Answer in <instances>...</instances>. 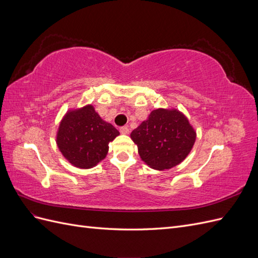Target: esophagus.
I'll return each instance as SVG.
<instances>
[{
  "label": "esophagus",
  "instance_id": "1",
  "mask_svg": "<svg viewBox=\"0 0 258 258\" xmlns=\"http://www.w3.org/2000/svg\"><path fill=\"white\" fill-rule=\"evenodd\" d=\"M119 131H120V134H121V135H124V136H127V135H129V128H128L127 126H124V127H121V128L119 129Z\"/></svg>",
  "mask_w": 258,
  "mask_h": 258
}]
</instances>
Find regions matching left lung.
Instances as JSON below:
<instances>
[{"mask_svg": "<svg viewBox=\"0 0 258 258\" xmlns=\"http://www.w3.org/2000/svg\"><path fill=\"white\" fill-rule=\"evenodd\" d=\"M140 158L154 170L179 165L191 152L197 132L186 115L177 108H156L131 132Z\"/></svg>", "mask_w": 258, "mask_h": 258, "instance_id": "obj_1", "label": "left lung"}]
</instances>
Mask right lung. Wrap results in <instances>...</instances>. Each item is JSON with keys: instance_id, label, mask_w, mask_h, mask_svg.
<instances>
[{"instance_id": "right-lung-1", "label": "right lung", "mask_w": 258, "mask_h": 258, "mask_svg": "<svg viewBox=\"0 0 258 258\" xmlns=\"http://www.w3.org/2000/svg\"><path fill=\"white\" fill-rule=\"evenodd\" d=\"M119 136L112 123L101 118L92 104L70 108L60 120L56 143L62 156L79 169H90L108 153V143Z\"/></svg>"}]
</instances>
